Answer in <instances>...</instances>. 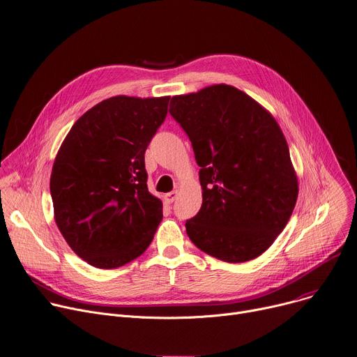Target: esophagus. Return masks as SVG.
Here are the masks:
<instances>
[{"instance_id": "34e87169", "label": "esophagus", "mask_w": 357, "mask_h": 357, "mask_svg": "<svg viewBox=\"0 0 357 357\" xmlns=\"http://www.w3.org/2000/svg\"><path fill=\"white\" fill-rule=\"evenodd\" d=\"M176 197H178V191H172V192H169V194H165V195H163V199H165L166 204H172V202L176 199Z\"/></svg>"}]
</instances>
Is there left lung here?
<instances>
[{
	"label": "left lung",
	"mask_w": 357,
	"mask_h": 357,
	"mask_svg": "<svg viewBox=\"0 0 357 357\" xmlns=\"http://www.w3.org/2000/svg\"><path fill=\"white\" fill-rule=\"evenodd\" d=\"M169 113L191 140L202 206L186 234L227 263L259 257L287 225L298 181L274 116L247 93L212 84L174 96Z\"/></svg>",
	"instance_id": "8db88e82"
}]
</instances>
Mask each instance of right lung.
Masks as SVG:
<instances>
[{
  "mask_svg": "<svg viewBox=\"0 0 357 357\" xmlns=\"http://www.w3.org/2000/svg\"><path fill=\"white\" fill-rule=\"evenodd\" d=\"M169 99H106L77 119L57 152L54 220L70 248L93 267H122L153 240L162 201L148 189L145 151Z\"/></svg>",
  "mask_w": 357,
  "mask_h": 357,
  "instance_id": "right-lung-1",
  "label": "right lung"
}]
</instances>
